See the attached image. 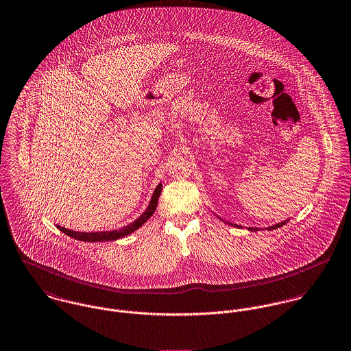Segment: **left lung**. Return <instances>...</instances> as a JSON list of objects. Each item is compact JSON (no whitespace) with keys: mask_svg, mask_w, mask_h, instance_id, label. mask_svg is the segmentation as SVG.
Masks as SVG:
<instances>
[{"mask_svg":"<svg viewBox=\"0 0 351 351\" xmlns=\"http://www.w3.org/2000/svg\"><path fill=\"white\" fill-rule=\"evenodd\" d=\"M287 222H288V219H287V221H284V222H281V223H276V225H273L271 228H268V230H274V229H277V228H281V226H284ZM226 223H228V222H226ZM229 225H230V226H237V228H239L238 225H232V223H229ZM249 230H250V232H257L258 229H257V228H249Z\"/></svg>","mask_w":351,"mask_h":351,"instance_id":"obj_1","label":"left lung"}]
</instances>
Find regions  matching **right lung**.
Returning a JSON list of instances; mask_svg holds the SVG:
<instances>
[{
	"instance_id": "add662e5",
	"label": "right lung",
	"mask_w": 351,
	"mask_h": 351,
	"mask_svg": "<svg viewBox=\"0 0 351 351\" xmlns=\"http://www.w3.org/2000/svg\"><path fill=\"white\" fill-rule=\"evenodd\" d=\"M161 183H158V186L155 190V193L151 197V202H149V206L148 208L132 223H129L128 226H123L118 230H112V232H94V233H80V232H74V230H70V229H66V228H62V226H56L60 232H63L64 234H67L69 237L71 238H75L78 241H84V242H104V241H116L122 237H126L129 234L136 232L138 228H141L155 213L157 207V200L160 197L161 194Z\"/></svg>"
}]
</instances>
